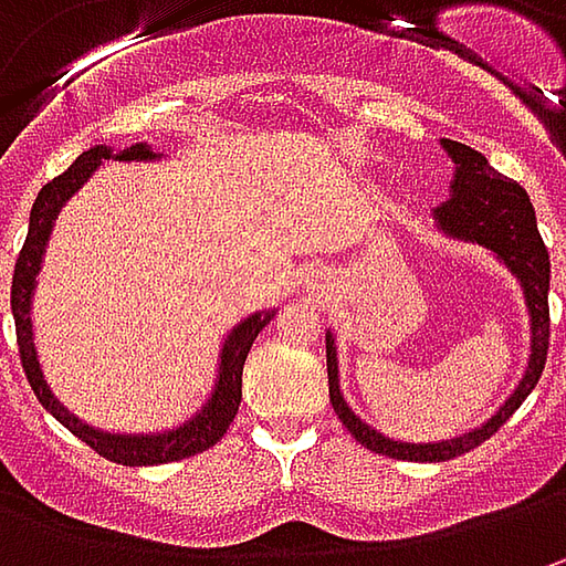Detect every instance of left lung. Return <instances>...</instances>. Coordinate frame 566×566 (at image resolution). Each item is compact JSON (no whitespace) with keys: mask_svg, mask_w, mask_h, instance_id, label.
<instances>
[{"mask_svg":"<svg viewBox=\"0 0 566 566\" xmlns=\"http://www.w3.org/2000/svg\"><path fill=\"white\" fill-rule=\"evenodd\" d=\"M450 160L457 164V176L450 186V198L434 210V223L444 229L447 235L463 239V242H479L482 249L494 251L520 280L523 295H526V308L533 321V353H530V368L520 380V387L511 394V400L497 409V416H491L489 422L475 431H469L463 438H450L441 444H402L394 438H384L371 424H365L346 406L339 394V371H337V346L334 337L327 334V384H331V402L339 422L349 428V434L361 447L394 457V460H412V463H444L460 453H469L472 447L489 441L491 434L501 424L511 419L520 409V402L533 394V387L542 378V368L548 359V280H552V261L548 249L538 235L535 227V210L530 195L523 188L511 182L507 176H501L497 169H491L489 160L460 142H441Z\"/></svg>","mask_w":566,"mask_h":566,"instance_id":"obj_1","label":"left lung"}]
</instances>
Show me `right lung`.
<instances>
[{"instance_id": "1", "label": "right lung", "mask_w": 566, "mask_h": 566, "mask_svg": "<svg viewBox=\"0 0 566 566\" xmlns=\"http://www.w3.org/2000/svg\"><path fill=\"white\" fill-rule=\"evenodd\" d=\"M113 150H106L103 144L91 147L77 157L75 164L69 166L62 176H55L53 182L40 188L36 201L31 207V227H28V239L24 249L18 254L14 264V276H11V315H14V334H18V349H21V365L24 375L31 380L36 400L43 402L53 412L59 422L65 424L75 438H81L84 444H91L99 457L122 463V467H157V463H176L195 457L207 447H213L223 434H227L229 422L239 412L242 402V365L249 359V349L254 337L271 324L273 312H258V315L245 317L223 343L220 353V378L213 387V397L207 400V406L191 419V422L179 424L176 431L166 434H103L91 424L77 422L75 416L55 400L53 390L46 387L40 361H36V349H33V324H31V295L36 273H40V261H43V249L50 239L55 213L62 210V205L75 195L77 188L87 182V176L97 169L103 160H109ZM157 154L147 144H132L122 154H116V160H154Z\"/></svg>"}]
</instances>
